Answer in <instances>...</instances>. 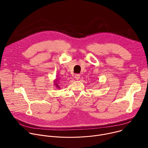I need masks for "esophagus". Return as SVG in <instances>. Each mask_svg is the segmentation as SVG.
<instances>
[{
    "label": "esophagus",
    "mask_w": 148,
    "mask_h": 148,
    "mask_svg": "<svg viewBox=\"0 0 148 148\" xmlns=\"http://www.w3.org/2000/svg\"><path fill=\"white\" fill-rule=\"evenodd\" d=\"M79 77H80V75H79V74H75V76H74L75 79H77V80L79 79Z\"/></svg>",
    "instance_id": "1"
}]
</instances>
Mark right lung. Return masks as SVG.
Returning <instances> with one entry per match:
<instances>
[{"label":"right lung","mask_w":148,"mask_h":148,"mask_svg":"<svg viewBox=\"0 0 148 148\" xmlns=\"http://www.w3.org/2000/svg\"><path fill=\"white\" fill-rule=\"evenodd\" d=\"M58 79L57 78V79H56L55 80H54V85L55 86V87H56V88H60V87H59V86H58Z\"/></svg>","instance_id":"add662e5"}]
</instances>
